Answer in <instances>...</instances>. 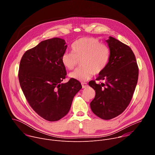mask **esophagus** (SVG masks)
Listing matches in <instances>:
<instances>
[{
  "mask_svg": "<svg viewBox=\"0 0 155 155\" xmlns=\"http://www.w3.org/2000/svg\"><path fill=\"white\" fill-rule=\"evenodd\" d=\"M81 85H82V87L83 88H86L88 86L87 84L86 83H84V82L81 83Z\"/></svg>",
  "mask_w": 155,
  "mask_h": 155,
  "instance_id": "obj_1",
  "label": "esophagus"
}]
</instances>
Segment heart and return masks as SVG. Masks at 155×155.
<instances>
[{
    "label": "heart",
    "instance_id": "b5f03b06",
    "mask_svg": "<svg viewBox=\"0 0 155 155\" xmlns=\"http://www.w3.org/2000/svg\"><path fill=\"white\" fill-rule=\"evenodd\" d=\"M72 52L64 53L61 62L69 70L76 68L81 61L82 68L70 74L71 78L79 81H87L93 75L102 73L110 59L108 48L97 39L83 37L76 40L72 45Z\"/></svg>",
    "mask_w": 155,
    "mask_h": 155
}]
</instances>
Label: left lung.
Returning a JSON list of instances; mask_svg holds the SVG:
<instances>
[{
    "mask_svg": "<svg viewBox=\"0 0 155 155\" xmlns=\"http://www.w3.org/2000/svg\"><path fill=\"white\" fill-rule=\"evenodd\" d=\"M110 49V59L105 69L89 85L96 96L90 103L93 112L103 120H110L122 114L129 105L139 77L136 56L130 48L117 39L106 40Z\"/></svg>",
    "mask_w": 155,
    "mask_h": 155,
    "instance_id": "left-lung-1",
    "label": "left lung"
}]
</instances>
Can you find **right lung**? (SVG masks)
Here are the masks:
<instances>
[{
  "label": "right lung",
  "mask_w": 155,
  "mask_h": 155,
  "mask_svg": "<svg viewBox=\"0 0 155 155\" xmlns=\"http://www.w3.org/2000/svg\"><path fill=\"white\" fill-rule=\"evenodd\" d=\"M64 39L41 41L25 52L18 72L20 86L34 111L49 121L67 115L73 99L82 87L77 80L61 83L67 75L61 57L68 45Z\"/></svg>",
  "instance_id": "obj_1"
}]
</instances>
